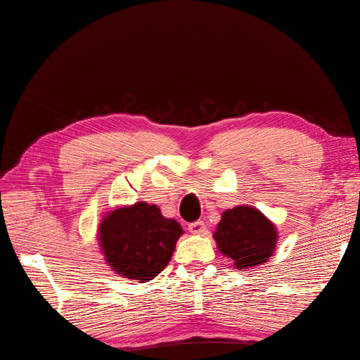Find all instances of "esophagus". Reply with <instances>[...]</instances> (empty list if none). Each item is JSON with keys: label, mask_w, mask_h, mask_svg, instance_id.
<instances>
[{"label": "esophagus", "mask_w": 360, "mask_h": 360, "mask_svg": "<svg viewBox=\"0 0 360 360\" xmlns=\"http://www.w3.org/2000/svg\"><path fill=\"white\" fill-rule=\"evenodd\" d=\"M188 230H191L192 234H205L206 233V225L205 221H193V224L188 225Z\"/></svg>", "instance_id": "esophagus-1"}]
</instances>
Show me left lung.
<instances>
[{
  "mask_svg": "<svg viewBox=\"0 0 360 360\" xmlns=\"http://www.w3.org/2000/svg\"><path fill=\"white\" fill-rule=\"evenodd\" d=\"M212 236L219 252L239 271L264 264L276 252L278 240L276 224L259 209L245 205L221 212Z\"/></svg>",
  "mask_w": 360,
  "mask_h": 360,
  "instance_id": "8db88e82",
  "label": "left lung"
}]
</instances>
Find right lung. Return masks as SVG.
<instances>
[{"mask_svg":"<svg viewBox=\"0 0 360 360\" xmlns=\"http://www.w3.org/2000/svg\"><path fill=\"white\" fill-rule=\"evenodd\" d=\"M184 234L174 219L146 201L115 207L103 215L97 240L110 269L120 277L149 282L165 269Z\"/></svg>","mask_w":360,"mask_h":360,"instance_id":"obj_1","label":"right lung"}]
</instances>
